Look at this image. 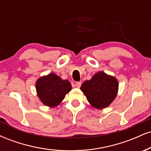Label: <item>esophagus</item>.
<instances>
[{
  "label": "esophagus",
  "instance_id": "esophagus-1",
  "mask_svg": "<svg viewBox=\"0 0 151 151\" xmlns=\"http://www.w3.org/2000/svg\"><path fill=\"white\" fill-rule=\"evenodd\" d=\"M75 85L77 88H80V86L81 85V81H77V82L75 83Z\"/></svg>",
  "mask_w": 151,
  "mask_h": 151
}]
</instances>
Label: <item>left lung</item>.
<instances>
[{"instance_id": "1", "label": "left lung", "mask_w": 151, "mask_h": 151, "mask_svg": "<svg viewBox=\"0 0 151 151\" xmlns=\"http://www.w3.org/2000/svg\"><path fill=\"white\" fill-rule=\"evenodd\" d=\"M80 89L90 104L94 108L102 109L109 106L116 98L119 82L114 77L99 72L90 80L84 81Z\"/></svg>"}]
</instances>
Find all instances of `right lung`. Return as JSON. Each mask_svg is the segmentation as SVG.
Wrapping results in <instances>:
<instances>
[{
  "label": "right lung",
  "mask_w": 151,
  "mask_h": 151,
  "mask_svg": "<svg viewBox=\"0 0 151 151\" xmlns=\"http://www.w3.org/2000/svg\"><path fill=\"white\" fill-rule=\"evenodd\" d=\"M35 87L42 103L50 107H55L60 104L65 95L72 90L70 81L62 79L54 73L39 78L36 81Z\"/></svg>",
  "instance_id": "right-lung-1"
}]
</instances>
